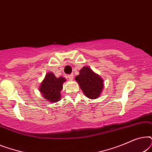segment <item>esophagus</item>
Instances as JSON below:
<instances>
[{"instance_id":"obj_1","label":"esophagus","mask_w":152,"mask_h":152,"mask_svg":"<svg viewBox=\"0 0 152 152\" xmlns=\"http://www.w3.org/2000/svg\"><path fill=\"white\" fill-rule=\"evenodd\" d=\"M73 77H74V75L72 74H70L69 75H68V78L69 80H73Z\"/></svg>"}]
</instances>
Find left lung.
Segmentation results:
<instances>
[{
  "mask_svg": "<svg viewBox=\"0 0 152 152\" xmlns=\"http://www.w3.org/2000/svg\"><path fill=\"white\" fill-rule=\"evenodd\" d=\"M75 80L86 97L89 99L98 98L104 88L103 79L88 66H85L80 70Z\"/></svg>",
  "mask_w": 152,
  "mask_h": 152,
  "instance_id": "obj_1",
  "label": "left lung"
}]
</instances>
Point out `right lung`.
I'll list each match as a JSON object with an SVG mask.
<instances>
[{"label": "right lung", "instance_id": "obj_1", "mask_svg": "<svg viewBox=\"0 0 152 152\" xmlns=\"http://www.w3.org/2000/svg\"><path fill=\"white\" fill-rule=\"evenodd\" d=\"M66 79L63 77H56L54 73L48 72L39 86L41 95L49 102H57L61 99V91Z\"/></svg>", "mask_w": 152, "mask_h": 152}]
</instances>
